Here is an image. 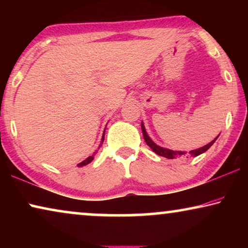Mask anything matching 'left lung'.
<instances>
[{"label": "left lung", "instance_id": "obj_1", "mask_svg": "<svg viewBox=\"0 0 248 248\" xmlns=\"http://www.w3.org/2000/svg\"><path fill=\"white\" fill-rule=\"evenodd\" d=\"M141 128H142V134H143V138H144L145 143H147V144L149 145V147H150V148L152 149V151H154L155 154H157L158 155H161V157L168 158V159H174L175 157H178V155H182L185 154V152H183V151H174V150H170V149L162 148V147H160V145L155 144V142L152 141L150 138H149L147 131H145V127H144V125H143V122H142V123H141ZM218 137H219V135H218ZM218 137H217V138L215 139V140H212L211 142H210L209 144H206V145H204V147H202V148L195 149V150H192L191 152H189V154H191V155H193V157H196V155L203 154V152H205L210 147H211V145H212L213 143H215L217 139H218Z\"/></svg>", "mask_w": 248, "mask_h": 248}]
</instances>
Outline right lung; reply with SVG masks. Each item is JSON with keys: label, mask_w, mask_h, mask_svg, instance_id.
<instances>
[{"label": "right lung", "mask_w": 248, "mask_h": 248, "mask_svg": "<svg viewBox=\"0 0 248 248\" xmlns=\"http://www.w3.org/2000/svg\"><path fill=\"white\" fill-rule=\"evenodd\" d=\"M104 139H105V132H104V134H103V139H101V143H100V145H99V148L101 147V144H103V142H104ZM96 152H97V151H96ZM96 152H94V154H93V155H89V157H88V158L86 159V160H83L82 162H80V164L78 165V166H79V167H82V166H86V165L89 164V162L93 161V157H94V155H96Z\"/></svg>", "instance_id": "1"}]
</instances>
